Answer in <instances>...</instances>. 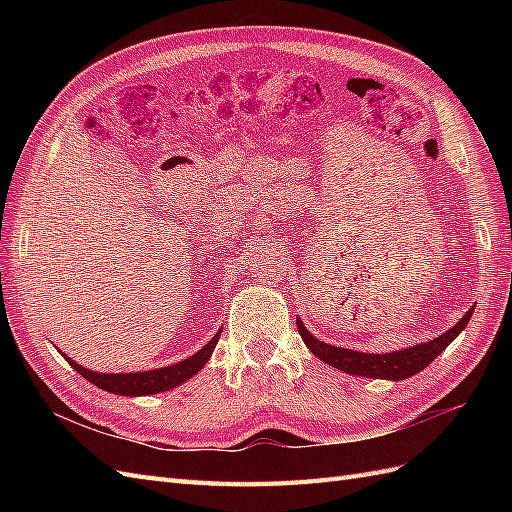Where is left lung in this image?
<instances>
[{
  "label": "left lung",
  "instance_id": "obj_1",
  "mask_svg": "<svg viewBox=\"0 0 512 512\" xmlns=\"http://www.w3.org/2000/svg\"><path fill=\"white\" fill-rule=\"evenodd\" d=\"M474 314V305L468 309L466 316H463L453 329H448L440 337L431 339L427 344L410 346L406 350L397 352H386V354H369V352H356L348 348H337L331 344H324L316 339L312 333L307 331L303 320H297L299 335L303 337L305 346L316 354L320 361H324L331 367H337L346 371L352 376H365V378H384V380H406L418 371H423L438 354L446 350V346L453 342V339L468 327V322Z\"/></svg>",
  "mask_w": 512,
  "mask_h": 512
}]
</instances>
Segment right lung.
<instances>
[{"label":"right lung","instance_id":"obj_1","mask_svg":"<svg viewBox=\"0 0 512 512\" xmlns=\"http://www.w3.org/2000/svg\"><path fill=\"white\" fill-rule=\"evenodd\" d=\"M218 331L211 342L200 348L196 354H192L190 359L179 361L170 367H160V369H149V371H134V374H98V371L85 369L83 365L74 363L70 356L64 354V359L79 371V374L89 380L91 384H96L98 389L115 393V395H126V397H138V395H153V393H162V391H170L179 386L181 382L190 380L192 376H196L200 369H203L209 361V356L218 344L220 339Z\"/></svg>","mask_w":512,"mask_h":512}]
</instances>
